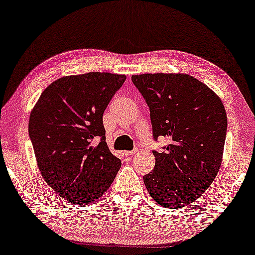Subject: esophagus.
<instances>
[{"instance_id":"1","label":"esophagus","mask_w":255,"mask_h":255,"mask_svg":"<svg viewBox=\"0 0 255 255\" xmlns=\"http://www.w3.org/2000/svg\"><path fill=\"white\" fill-rule=\"evenodd\" d=\"M135 153H136V149H132V151H125L124 154L126 156H130L132 154H135Z\"/></svg>"}]
</instances>
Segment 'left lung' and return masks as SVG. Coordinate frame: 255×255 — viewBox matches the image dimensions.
<instances>
[{"mask_svg":"<svg viewBox=\"0 0 255 255\" xmlns=\"http://www.w3.org/2000/svg\"><path fill=\"white\" fill-rule=\"evenodd\" d=\"M131 82L146 102L153 139L169 144L153 151L155 165L143 177L153 199L178 209L203 194L220 169L227 134L221 100L210 88L185 74H144Z\"/></svg>","mask_w":255,"mask_h":255,"instance_id":"left-lung-1","label":"left lung"}]
</instances>
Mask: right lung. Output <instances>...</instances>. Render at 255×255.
Segmentation results:
<instances>
[{
    "instance_id": "add662e5",
    "label": "right lung",
    "mask_w": 255,
    "mask_h": 255,
    "mask_svg": "<svg viewBox=\"0 0 255 255\" xmlns=\"http://www.w3.org/2000/svg\"><path fill=\"white\" fill-rule=\"evenodd\" d=\"M125 80L109 72L62 77L47 86L30 113L28 132L39 171L68 202L98 200L121 167L107 145L103 113Z\"/></svg>"
}]
</instances>
